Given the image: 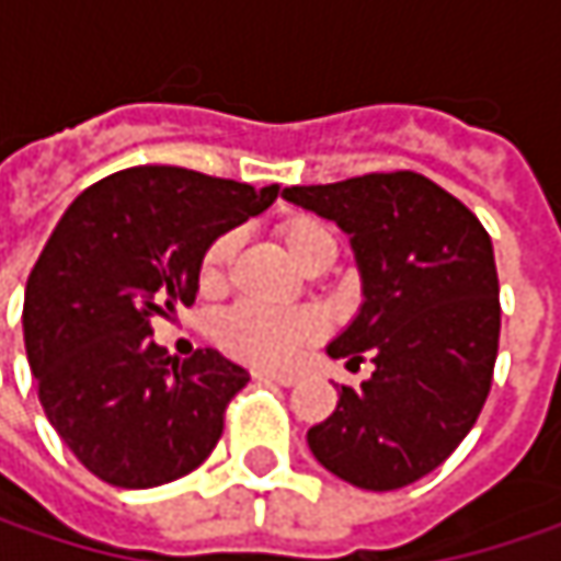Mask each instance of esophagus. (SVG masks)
<instances>
[{
	"instance_id": "esophagus-1",
	"label": "esophagus",
	"mask_w": 561,
	"mask_h": 561,
	"mask_svg": "<svg viewBox=\"0 0 561 561\" xmlns=\"http://www.w3.org/2000/svg\"><path fill=\"white\" fill-rule=\"evenodd\" d=\"M256 380H266V383H279V387H291L298 377L295 374H273V370H256Z\"/></svg>"
}]
</instances>
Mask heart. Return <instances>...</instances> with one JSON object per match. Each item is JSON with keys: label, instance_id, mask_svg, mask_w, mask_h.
Listing matches in <instances>:
<instances>
[{"label": "heart", "instance_id": "1", "mask_svg": "<svg viewBox=\"0 0 561 561\" xmlns=\"http://www.w3.org/2000/svg\"><path fill=\"white\" fill-rule=\"evenodd\" d=\"M276 240L288 260L305 273H324L337 256V237L334 230L311 214L285 217L276 227ZM237 253V233H220L201 256L197 282L207 295L224 291L230 260ZM321 318L308 308H288V311H263L253 305H237L220 314L214 334L217 344L260 370H285L295 364L301 351H308L321 337Z\"/></svg>", "mask_w": 561, "mask_h": 561}]
</instances>
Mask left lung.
Segmentation results:
<instances>
[{
  "mask_svg": "<svg viewBox=\"0 0 561 561\" xmlns=\"http://www.w3.org/2000/svg\"><path fill=\"white\" fill-rule=\"evenodd\" d=\"M282 197L351 233L364 305L328 354L377 367L360 390L341 387L337 409L308 428V448L354 488H405L461 445L488 402L501 344L491 237L415 171L295 184Z\"/></svg>",
  "mask_w": 561,
  "mask_h": 561,
  "instance_id": "1",
  "label": "left lung"
}]
</instances>
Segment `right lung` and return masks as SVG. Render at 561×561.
<instances>
[{
  "label": "right lung",
  "instance_id": "1",
  "mask_svg": "<svg viewBox=\"0 0 561 561\" xmlns=\"http://www.w3.org/2000/svg\"><path fill=\"white\" fill-rule=\"evenodd\" d=\"M276 197L279 184L139 165L90 184L57 220L25 285V351L48 422L100 481L159 488L220 442L250 374L210 347L169 357L152 321L194 305L204 250Z\"/></svg>",
  "mask_w": 561,
  "mask_h": 561
}]
</instances>
